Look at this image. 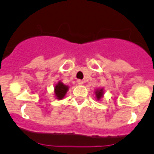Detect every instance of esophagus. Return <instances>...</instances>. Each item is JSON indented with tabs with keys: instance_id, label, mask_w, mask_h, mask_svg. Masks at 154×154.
I'll list each match as a JSON object with an SVG mask.
<instances>
[{
	"instance_id": "obj_1",
	"label": "esophagus",
	"mask_w": 154,
	"mask_h": 154,
	"mask_svg": "<svg viewBox=\"0 0 154 154\" xmlns=\"http://www.w3.org/2000/svg\"><path fill=\"white\" fill-rule=\"evenodd\" d=\"M77 82H78L79 85H82V84H83L84 82L82 81V80H81V79H79L78 81H77Z\"/></svg>"
}]
</instances>
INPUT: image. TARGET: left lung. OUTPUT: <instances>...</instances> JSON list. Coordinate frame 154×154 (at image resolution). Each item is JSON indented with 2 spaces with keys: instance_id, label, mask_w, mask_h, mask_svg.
<instances>
[{
  "instance_id": "left-lung-1",
  "label": "left lung",
  "mask_w": 154,
  "mask_h": 154,
  "mask_svg": "<svg viewBox=\"0 0 154 154\" xmlns=\"http://www.w3.org/2000/svg\"><path fill=\"white\" fill-rule=\"evenodd\" d=\"M95 93H96V97L97 99V100H99L103 96V89H96Z\"/></svg>"
}]
</instances>
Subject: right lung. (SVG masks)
I'll use <instances>...</instances> for the list:
<instances>
[{
  "mask_svg": "<svg viewBox=\"0 0 154 154\" xmlns=\"http://www.w3.org/2000/svg\"><path fill=\"white\" fill-rule=\"evenodd\" d=\"M68 90H69V86L65 85L63 84L62 82H58V83L55 85V95L56 99H63L65 97V94L67 93Z\"/></svg>",
  "mask_w": 154,
  "mask_h": 154,
  "instance_id": "1",
  "label": "right lung"
}]
</instances>
